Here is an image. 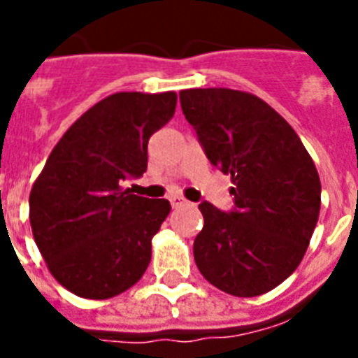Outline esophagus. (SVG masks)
Returning a JSON list of instances; mask_svg holds the SVG:
<instances>
[{
  "label": "esophagus",
  "mask_w": 358,
  "mask_h": 358,
  "mask_svg": "<svg viewBox=\"0 0 358 358\" xmlns=\"http://www.w3.org/2000/svg\"><path fill=\"white\" fill-rule=\"evenodd\" d=\"M169 201H171V206L173 208H180L187 204V201H185L184 196H178V195H171L169 196Z\"/></svg>",
  "instance_id": "1"
}]
</instances>
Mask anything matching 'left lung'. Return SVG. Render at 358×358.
I'll list each match as a JSON object with an SVG mask.
<instances>
[{
    "label": "left lung",
    "instance_id": "8db88e82",
    "mask_svg": "<svg viewBox=\"0 0 358 358\" xmlns=\"http://www.w3.org/2000/svg\"><path fill=\"white\" fill-rule=\"evenodd\" d=\"M180 103L210 163L234 184L230 212L199 204L196 267L230 295L266 294L297 269L310 243L322 204L316 165L294 128L255 94L187 89Z\"/></svg>",
    "mask_w": 358,
    "mask_h": 358
}]
</instances>
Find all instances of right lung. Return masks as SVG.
I'll use <instances>...</instances> for the list:
<instances>
[{
    "mask_svg": "<svg viewBox=\"0 0 358 358\" xmlns=\"http://www.w3.org/2000/svg\"><path fill=\"white\" fill-rule=\"evenodd\" d=\"M176 92H117L61 137L29 195L33 238L55 280L85 299L131 288L150 264L165 199L131 195L148 139L173 119Z\"/></svg>",
    "mask_w": 358,
    "mask_h": 358,
    "instance_id": "add662e5",
    "label": "right lung"
}]
</instances>
